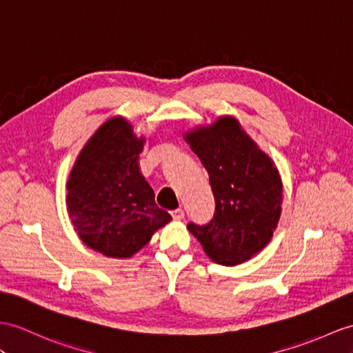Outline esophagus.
Instances as JSON below:
<instances>
[{
	"label": "esophagus",
	"mask_w": 353,
	"mask_h": 353,
	"mask_svg": "<svg viewBox=\"0 0 353 353\" xmlns=\"http://www.w3.org/2000/svg\"><path fill=\"white\" fill-rule=\"evenodd\" d=\"M170 216L174 220H183L184 219V211L181 208L174 210V211H170Z\"/></svg>",
	"instance_id": "obj_1"
}]
</instances>
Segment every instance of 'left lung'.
Listing matches in <instances>:
<instances>
[{"label":"left lung","instance_id":"8db88e82","mask_svg":"<svg viewBox=\"0 0 353 353\" xmlns=\"http://www.w3.org/2000/svg\"><path fill=\"white\" fill-rule=\"evenodd\" d=\"M183 136L208 172L216 199L208 225L190 223L187 229L216 263L250 261L270 244L280 221L283 183L276 163L232 115Z\"/></svg>","mask_w":353,"mask_h":353}]
</instances>
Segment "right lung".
<instances>
[{
  "instance_id": "obj_1",
  "label": "right lung",
  "mask_w": 353,
  "mask_h": 353,
  "mask_svg": "<svg viewBox=\"0 0 353 353\" xmlns=\"http://www.w3.org/2000/svg\"><path fill=\"white\" fill-rule=\"evenodd\" d=\"M145 136L121 115L103 123L77 154L65 184V206L81 241L127 259L172 217L160 210L139 168Z\"/></svg>"
}]
</instances>
